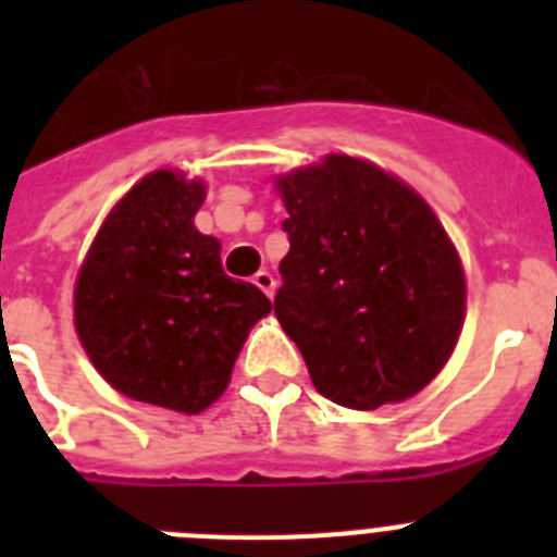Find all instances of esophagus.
<instances>
[{
	"label": "esophagus",
	"instance_id": "obj_1",
	"mask_svg": "<svg viewBox=\"0 0 557 557\" xmlns=\"http://www.w3.org/2000/svg\"><path fill=\"white\" fill-rule=\"evenodd\" d=\"M253 284L259 289H262L264 295H268V298H273V293H275V278H273V273H268V270H259V273L253 275Z\"/></svg>",
	"mask_w": 557,
	"mask_h": 557
}]
</instances>
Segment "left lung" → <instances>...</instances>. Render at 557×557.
I'll return each mask as SVG.
<instances>
[{
	"label": "left lung",
	"mask_w": 557,
	"mask_h": 557,
	"mask_svg": "<svg viewBox=\"0 0 557 557\" xmlns=\"http://www.w3.org/2000/svg\"><path fill=\"white\" fill-rule=\"evenodd\" d=\"M275 186L289 236L275 318L318 393L376 410L424 391L466 314L460 256L430 203L351 156H326Z\"/></svg>",
	"instance_id": "obj_1"
}]
</instances>
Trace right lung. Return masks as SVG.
Returning a JSON list of instances; mask_svg holds the SVG:
<instances>
[{"instance_id":"add662e5","label":"right lung","mask_w":557,"mask_h":557,"mask_svg":"<svg viewBox=\"0 0 557 557\" xmlns=\"http://www.w3.org/2000/svg\"><path fill=\"white\" fill-rule=\"evenodd\" d=\"M203 181L156 170L113 206L75 284V329L100 376L133 401L203 412L231 382L268 295L223 273L195 228Z\"/></svg>"}]
</instances>
